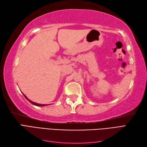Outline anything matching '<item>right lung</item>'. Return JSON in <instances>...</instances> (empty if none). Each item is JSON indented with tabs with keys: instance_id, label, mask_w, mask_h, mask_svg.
<instances>
[{
	"instance_id": "1",
	"label": "right lung",
	"mask_w": 147,
	"mask_h": 147,
	"mask_svg": "<svg viewBox=\"0 0 147 147\" xmlns=\"http://www.w3.org/2000/svg\"><path fill=\"white\" fill-rule=\"evenodd\" d=\"M24 95V96L26 97V99H27L29 102H30L31 104H32L33 105H37V106H44V105H45V104H37V103H35V102H32V101H31V100H30L29 99H28V97H26L24 94H23Z\"/></svg>"
}]
</instances>
